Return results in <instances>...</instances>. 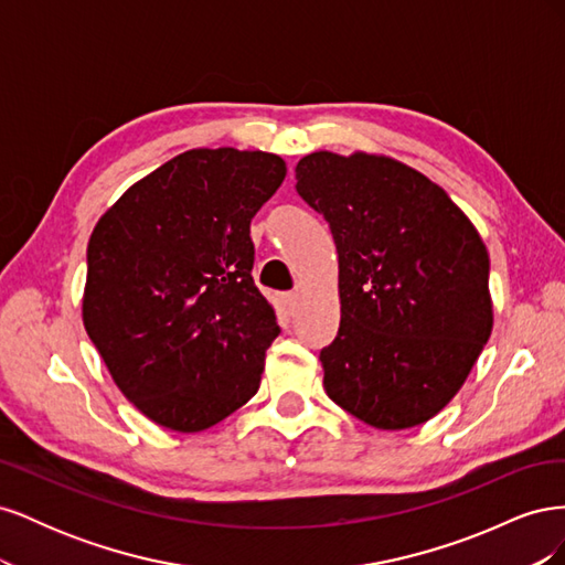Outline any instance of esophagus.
I'll return each instance as SVG.
<instances>
[{"instance_id": "obj_1", "label": "esophagus", "mask_w": 565, "mask_h": 565, "mask_svg": "<svg viewBox=\"0 0 565 565\" xmlns=\"http://www.w3.org/2000/svg\"><path fill=\"white\" fill-rule=\"evenodd\" d=\"M280 301H282V309H285L287 313H292V311L297 309V301H299V295H297V292H285V295L280 297Z\"/></svg>"}]
</instances>
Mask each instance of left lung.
<instances>
[{"label": "left lung", "mask_w": 565, "mask_h": 565, "mask_svg": "<svg viewBox=\"0 0 565 565\" xmlns=\"http://www.w3.org/2000/svg\"><path fill=\"white\" fill-rule=\"evenodd\" d=\"M295 172L339 254L341 322L320 351L324 391L374 429L424 424L492 332L481 235L440 185L391 158L320 150Z\"/></svg>", "instance_id": "1"}]
</instances>
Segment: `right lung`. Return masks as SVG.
<instances>
[{
    "mask_svg": "<svg viewBox=\"0 0 565 565\" xmlns=\"http://www.w3.org/2000/svg\"><path fill=\"white\" fill-rule=\"evenodd\" d=\"M285 174L273 152L188 150L92 233L84 328L119 391L167 429H210L259 391L280 324L252 278L249 224Z\"/></svg>",
    "mask_w": 565,
    "mask_h": 565,
    "instance_id": "obj_1",
    "label": "right lung"
}]
</instances>
